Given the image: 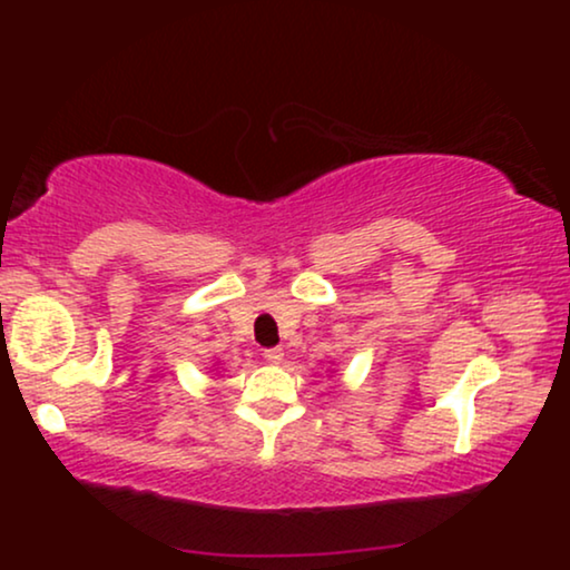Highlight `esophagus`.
Segmentation results:
<instances>
[{
  "instance_id": "esophagus-1",
  "label": "esophagus",
  "mask_w": 570,
  "mask_h": 570,
  "mask_svg": "<svg viewBox=\"0 0 570 570\" xmlns=\"http://www.w3.org/2000/svg\"><path fill=\"white\" fill-rule=\"evenodd\" d=\"M263 356H265L267 364H281V362H284V348H267Z\"/></svg>"
}]
</instances>
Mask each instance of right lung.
<instances>
[{
  "mask_svg": "<svg viewBox=\"0 0 570 570\" xmlns=\"http://www.w3.org/2000/svg\"><path fill=\"white\" fill-rule=\"evenodd\" d=\"M214 367H217V364H214Z\"/></svg>",
  "mask_w": 570,
  "mask_h": 570,
  "instance_id": "1",
  "label": "right lung"
}]
</instances>
